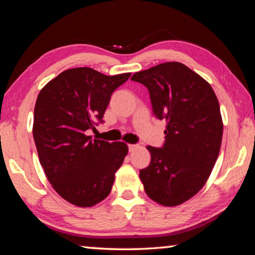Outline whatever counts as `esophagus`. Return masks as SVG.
I'll use <instances>...</instances> for the list:
<instances>
[{
  "label": "esophagus",
  "mask_w": 255,
  "mask_h": 255,
  "mask_svg": "<svg viewBox=\"0 0 255 255\" xmlns=\"http://www.w3.org/2000/svg\"><path fill=\"white\" fill-rule=\"evenodd\" d=\"M137 147H138V146L135 145V144H129L128 145V150H129V152H133V150H135Z\"/></svg>",
  "instance_id": "esophagus-1"
}]
</instances>
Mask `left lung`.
I'll return each mask as SVG.
<instances>
[{
    "instance_id": "obj_1",
    "label": "left lung",
    "mask_w": 255,
    "mask_h": 255,
    "mask_svg": "<svg viewBox=\"0 0 255 255\" xmlns=\"http://www.w3.org/2000/svg\"><path fill=\"white\" fill-rule=\"evenodd\" d=\"M131 80L147 88L154 116L166 122L163 146H147L150 163L139 171L145 192L159 205L183 204L204 187L217 161L223 137L217 97L178 62L137 72Z\"/></svg>"
}]
</instances>
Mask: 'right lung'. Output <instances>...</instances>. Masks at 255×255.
<instances>
[{
  "label": "right lung",
  "mask_w": 255,
  "mask_h": 255,
  "mask_svg": "<svg viewBox=\"0 0 255 255\" xmlns=\"http://www.w3.org/2000/svg\"><path fill=\"white\" fill-rule=\"evenodd\" d=\"M130 75L71 68L38 94L32 128L38 156L55 191L73 205L92 207L111 191L127 145L92 139L86 131L102 124L111 94Z\"/></svg>",
  "instance_id": "obj_1"
}]
</instances>
